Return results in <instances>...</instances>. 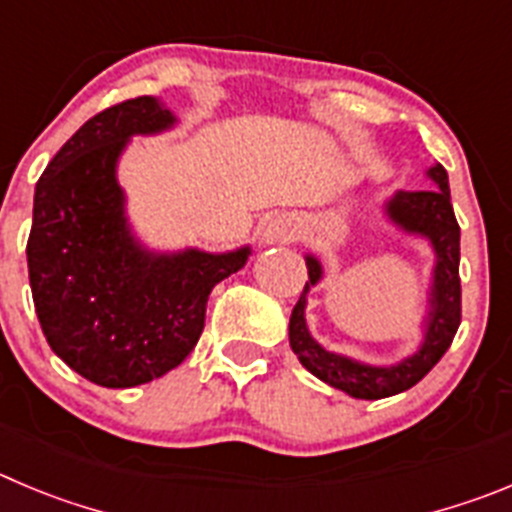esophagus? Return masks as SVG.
I'll return each mask as SVG.
<instances>
[{
    "instance_id": "esophagus-1",
    "label": "esophagus",
    "mask_w": 512,
    "mask_h": 512,
    "mask_svg": "<svg viewBox=\"0 0 512 512\" xmlns=\"http://www.w3.org/2000/svg\"><path fill=\"white\" fill-rule=\"evenodd\" d=\"M294 238V225L287 215H274L261 225V243L274 246V243H289Z\"/></svg>"
}]
</instances>
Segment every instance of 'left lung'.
<instances>
[{"label": "left lung", "instance_id": "1", "mask_svg": "<svg viewBox=\"0 0 512 512\" xmlns=\"http://www.w3.org/2000/svg\"><path fill=\"white\" fill-rule=\"evenodd\" d=\"M431 187L416 192H396L383 203V215L406 236L421 238L434 251L426 312L421 317V342L411 355L391 365H373L327 350L314 340L307 327V297L325 276L320 259L307 253L309 281L289 317V345L299 363L325 381L327 386L353 398H388L409 391L442 360L457 335L462 320V289H459V225L449 198V177L442 164L434 162L426 170Z\"/></svg>", "mask_w": 512, "mask_h": 512}]
</instances>
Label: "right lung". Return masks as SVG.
<instances>
[{"mask_svg": "<svg viewBox=\"0 0 512 512\" xmlns=\"http://www.w3.org/2000/svg\"><path fill=\"white\" fill-rule=\"evenodd\" d=\"M175 124L154 96L111 106L35 185L27 269L37 320L53 353L96 386L134 388L177 368L198 345L213 287L251 256V246L154 251L131 228L121 154Z\"/></svg>", "mask_w": 512, "mask_h": 512, "instance_id": "right-lung-1", "label": "right lung"}]
</instances>
